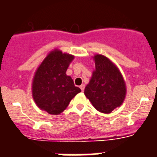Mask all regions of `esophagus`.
I'll list each match as a JSON object with an SVG mask.
<instances>
[{"label":"esophagus","instance_id":"esophagus-1","mask_svg":"<svg viewBox=\"0 0 157 157\" xmlns=\"http://www.w3.org/2000/svg\"><path fill=\"white\" fill-rule=\"evenodd\" d=\"M80 90H81V91L83 92L84 90V88H85V85H84V84H82V85L80 86Z\"/></svg>","mask_w":157,"mask_h":157}]
</instances>
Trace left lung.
Here are the masks:
<instances>
[{"mask_svg":"<svg viewBox=\"0 0 157 157\" xmlns=\"http://www.w3.org/2000/svg\"><path fill=\"white\" fill-rule=\"evenodd\" d=\"M95 69L84 94L99 112L110 113L123 104L126 83L117 67L108 58L97 54L93 57Z\"/></svg>","mask_w":157,"mask_h":157,"instance_id":"8db88e82","label":"left lung"}]
</instances>
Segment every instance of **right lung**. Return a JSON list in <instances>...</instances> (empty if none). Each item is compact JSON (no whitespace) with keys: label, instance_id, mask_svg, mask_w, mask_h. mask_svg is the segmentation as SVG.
Listing matches in <instances>:
<instances>
[{"label":"right lung","instance_id":"add662e5","mask_svg":"<svg viewBox=\"0 0 157 157\" xmlns=\"http://www.w3.org/2000/svg\"><path fill=\"white\" fill-rule=\"evenodd\" d=\"M74 56L51 51L36 71L32 82V96L36 105L49 114L58 115L68 106L72 98L81 92L74 86L66 71Z\"/></svg>","mask_w":157,"mask_h":157}]
</instances>
